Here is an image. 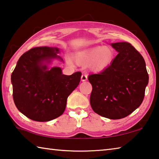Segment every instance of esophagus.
Listing matches in <instances>:
<instances>
[{
    "mask_svg": "<svg viewBox=\"0 0 159 159\" xmlns=\"http://www.w3.org/2000/svg\"><path fill=\"white\" fill-rule=\"evenodd\" d=\"M88 79V75L86 74H83L81 76V80L82 81H85Z\"/></svg>",
    "mask_w": 159,
    "mask_h": 159,
    "instance_id": "esophagus-1",
    "label": "esophagus"
}]
</instances>
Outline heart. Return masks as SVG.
Segmentation results:
<instances>
[{
  "instance_id": "heart-1",
  "label": "heart",
  "mask_w": 159,
  "mask_h": 159,
  "mask_svg": "<svg viewBox=\"0 0 159 159\" xmlns=\"http://www.w3.org/2000/svg\"><path fill=\"white\" fill-rule=\"evenodd\" d=\"M114 57V51L110 47L98 46L79 51L74 55L76 62L80 66L90 65L95 71H102L111 64Z\"/></svg>"
}]
</instances>
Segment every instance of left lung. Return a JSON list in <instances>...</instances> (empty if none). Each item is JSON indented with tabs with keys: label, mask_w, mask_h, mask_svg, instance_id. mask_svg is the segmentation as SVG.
<instances>
[{
	"label": "left lung",
	"mask_w": 159,
	"mask_h": 159,
	"mask_svg": "<svg viewBox=\"0 0 159 159\" xmlns=\"http://www.w3.org/2000/svg\"><path fill=\"white\" fill-rule=\"evenodd\" d=\"M111 46L118 52L111 64L88 76L93 86L90 102L98 114L120 119L140 106L149 75L143 57L130 43H115Z\"/></svg>",
	"instance_id": "left-lung-1"
}]
</instances>
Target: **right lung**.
<instances>
[{
  "mask_svg": "<svg viewBox=\"0 0 159 159\" xmlns=\"http://www.w3.org/2000/svg\"><path fill=\"white\" fill-rule=\"evenodd\" d=\"M57 48L36 47L24 53L11 75L15 106L26 117L45 122L63 114L69 95L79 85L81 72L62 74L60 67L46 63L59 59Z\"/></svg>",
  "mask_w": 159,
  "mask_h": 159,
  "instance_id": "add662e5",
  "label": "right lung"
}]
</instances>
